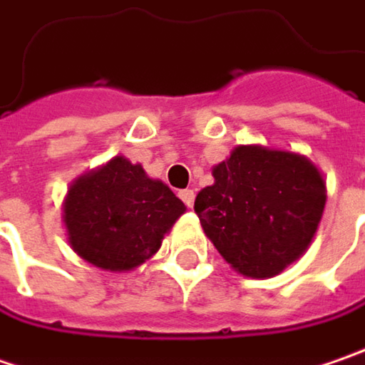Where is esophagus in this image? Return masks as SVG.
I'll use <instances>...</instances> for the list:
<instances>
[{"label": "esophagus", "instance_id": "obj_1", "mask_svg": "<svg viewBox=\"0 0 365 365\" xmlns=\"http://www.w3.org/2000/svg\"><path fill=\"white\" fill-rule=\"evenodd\" d=\"M180 198H182V202L187 208H192V206H194L196 194H194V190H182V192H180Z\"/></svg>", "mask_w": 365, "mask_h": 365}]
</instances>
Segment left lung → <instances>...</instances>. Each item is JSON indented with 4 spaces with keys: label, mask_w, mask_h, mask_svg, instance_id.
<instances>
[{
    "label": "left lung",
    "mask_w": 365,
    "mask_h": 365,
    "mask_svg": "<svg viewBox=\"0 0 365 365\" xmlns=\"http://www.w3.org/2000/svg\"><path fill=\"white\" fill-rule=\"evenodd\" d=\"M212 175L194 210L232 269L257 279L274 277L309 249L325 210L327 187L304 155L241 145Z\"/></svg>",
    "instance_id": "1"
}]
</instances>
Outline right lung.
Masks as SVG:
<instances>
[{"label":"right lung","mask_w":365,"mask_h":365,"mask_svg":"<svg viewBox=\"0 0 365 365\" xmlns=\"http://www.w3.org/2000/svg\"><path fill=\"white\" fill-rule=\"evenodd\" d=\"M183 212L165 183L120 155L77 178L63 202L73 251L108 272H130L151 259Z\"/></svg>","instance_id":"1"}]
</instances>
